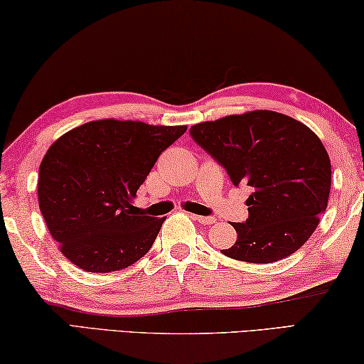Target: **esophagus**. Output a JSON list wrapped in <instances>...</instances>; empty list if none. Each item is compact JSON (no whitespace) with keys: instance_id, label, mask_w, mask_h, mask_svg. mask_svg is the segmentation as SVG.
Here are the masks:
<instances>
[{"instance_id":"34e87169","label":"esophagus","mask_w":364,"mask_h":364,"mask_svg":"<svg viewBox=\"0 0 364 364\" xmlns=\"http://www.w3.org/2000/svg\"><path fill=\"white\" fill-rule=\"evenodd\" d=\"M193 219L196 220V222H199V224H204V225L214 224V222H215L214 217H204V215H196V214L193 215Z\"/></svg>"}]
</instances>
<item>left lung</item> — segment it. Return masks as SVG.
Segmentation results:
<instances>
[{
	"label": "left lung",
	"instance_id": "8db88e82",
	"mask_svg": "<svg viewBox=\"0 0 364 364\" xmlns=\"http://www.w3.org/2000/svg\"><path fill=\"white\" fill-rule=\"evenodd\" d=\"M191 137L248 186V219L234 222L237 242L220 250L248 263H273L309 240L325 213L332 168L316 134L289 116L250 111L193 126Z\"/></svg>",
	"mask_w": 364,
	"mask_h": 364
}]
</instances>
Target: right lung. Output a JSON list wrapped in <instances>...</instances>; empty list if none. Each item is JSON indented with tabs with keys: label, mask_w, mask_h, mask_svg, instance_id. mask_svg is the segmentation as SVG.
Masks as SVG:
<instances>
[{
	"label": "right lung",
	"mask_w": 364,
	"mask_h": 364,
	"mask_svg": "<svg viewBox=\"0 0 364 364\" xmlns=\"http://www.w3.org/2000/svg\"><path fill=\"white\" fill-rule=\"evenodd\" d=\"M186 129L102 119L50 145L39 168V208L70 262L111 273L150 250L166 217L139 214L130 203L161 151Z\"/></svg>",
	"instance_id": "1"
}]
</instances>
